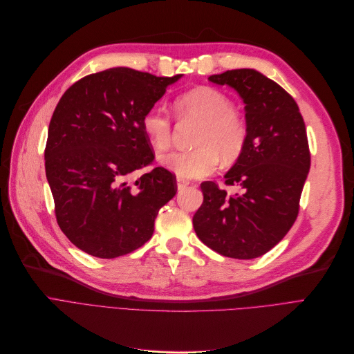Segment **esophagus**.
I'll return each mask as SVG.
<instances>
[{
  "instance_id": "obj_1",
  "label": "esophagus",
  "mask_w": 354,
  "mask_h": 354,
  "mask_svg": "<svg viewBox=\"0 0 354 354\" xmlns=\"http://www.w3.org/2000/svg\"><path fill=\"white\" fill-rule=\"evenodd\" d=\"M189 184H190V183H189L187 180H183V178H178V180H177V189H178V190H183V189H186V187L189 186Z\"/></svg>"
}]
</instances>
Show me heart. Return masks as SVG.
Instances as JSON below:
<instances>
[{
    "label": "heart",
    "mask_w": 354,
    "mask_h": 354,
    "mask_svg": "<svg viewBox=\"0 0 354 354\" xmlns=\"http://www.w3.org/2000/svg\"><path fill=\"white\" fill-rule=\"evenodd\" d=\"M174 111L180 118H193L201 122L192 151H180L161 157L165 168L180 178H201L212 174L218 164L236 160L246 145L248 125L233 111L232 100L221 91L198 86L180 95L174 100ZM142 131L158 151L171 144V122L158 108L148 109L142 116Z\"/></svg>",
    "instance_id": "1"
}]
</instances>
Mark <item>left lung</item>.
Returning a JSON list of instances; mask_svg holds the SVG:
<instances>
[{
	"label": "left lung",
	"instance_id": "obj_1",
	"mask_svg": "<svg viewBox=\"0 0 354 354\" xmlns=\"http://www.w3.org/2000/svg\"><path fill=\"white\" fill-rule=\"evenodd\" d=\"M209 80L242 97L248 140L225 174L226 186L241 193L227 196L214 181L201 183L203 205L193 226L217 254L254 259L279 243L298 216L311 164L306 124L294 97L258 71L234 69Z\"/></svg>",
	"mask_w": 354,
	"mask_h": 354
}]
</instances>
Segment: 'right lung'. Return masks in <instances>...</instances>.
Segmentation results:
<instances>
[{
	"label": "right lung",
	"instance_id": "add662e5",
	"mask_svg": "<svg viewBox=\"0 0 354 354\" xmlns=\"http://www.w3.org/2000/svg\"><path fill=\"white\" fill-rule=\"evenodd\" d=\"M181 77L112 69L82 77L60 97L48 125L46 177L57 225L76 248L112 259L153 236L158 210L176 193L162 167L131 174L154 160L142 116Z\"/></svg>",
	"mask_w": 354,
	"mask_h": 354
}]
</instances>
